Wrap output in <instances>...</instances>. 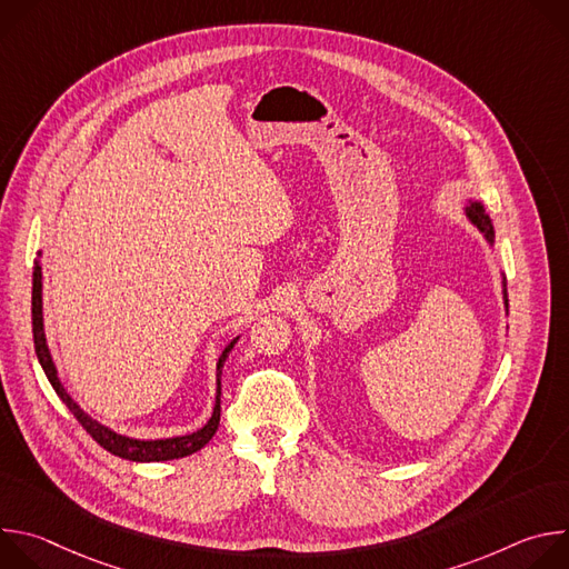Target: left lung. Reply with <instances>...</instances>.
Masks as SVG:
<instances>
[{
    "mask_svg": "<svg viewBox=\"0 0 569 569\" xmlns=\"http://www.w3.org/2000/svg\"><path fill=\"white\" fill-rule=\"evenodd\" d=\"M463 216L468 218V222L472 224V227H477V231L486 238V242H489L491 246V250H496V227H493V220H491V216L486 213V209H483V204L479 202V200H466L463 202ZM502 272V270H500ZM502 301H505V312L509 315V297H507V277H505V272H502Z\"/></svg>",
    "mask_w": 569,
    "mask_h": 569,
    "instance_id": "8db88e82",
    "label": "left lung"
}]
</instances>
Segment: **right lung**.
<instances>
[{
  "instance_id": "obj_1",
  "label": "right lung",
  "mask_w": 569,
  "mask_h": 569,
  "mask_svg": "<svg viewBox=\"0 0 569 569\" xmlns=\"http://www.w3.org/2000/svg\"><path fill=\"white\" fill-rule=\"evenodd\" d=\"M40 257L42 250L38 252L36 259V268H33V297H31V315H33V345H36V356L40 360V367L44 369V376L49 378L51 387L56 389V393L60 396V400L67 405L69 412L78 419V423L83 426L92 439L103 446L108 452L121 457V459H130V461H171V459H180V457H189L193 452H198L200 448H204L211 437L218 430L220 423V378H222V365L229 358L233 345L240 340V336L231 338L216 362V402H213V412L209 417V421L189 435H180V437H167V439H134V437H126L114 432L112 428L103 426L101 421L92 419L80 405L69 396V391L64 389L56 362L51 358L49 345H47V333H44V315H42V266H40Z\"/></svg>"
}]
</instances>
